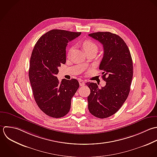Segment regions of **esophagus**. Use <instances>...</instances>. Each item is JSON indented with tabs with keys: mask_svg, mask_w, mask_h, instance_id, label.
<instances>
[{
	"mask_svg": "<svg viewBox=\"0 0 157 157\" xmlns=\"http://www.w3.org/2000/svg\"><path fill=\"white\" fill-rule=\"evenodd\" d=\"M79 83L80 86H84L85 85V82L82 79H79Z\"/></svg>",
	"mask_w": 157,
	"mask_h": 157,
	"instance_id": "obj_1",
	"label": "esophagus"
}]
</instances>
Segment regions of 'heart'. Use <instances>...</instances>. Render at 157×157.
I'll return each instance as SVG.
<instances>
[{
	"label": "heart",
	"mask_w": 157,
	"mask_h": 157,
	"mask_svg": "<svg viewBox=\"0 0 157 157\" xmlns=\"http://www.w3.org/2000/svg\"><path fill=\"white\" fill-rule=\"evenodd\" d=\"M82 46L86 52H87L93 49L97 50L98 49L97 44L91 40H86L82 42ZM73 50V47H71L70 48H69L67 53L68 56H70L72 53Z\"/></svg>",
	"instance_id": "b5f03b06"
}]
</instances>
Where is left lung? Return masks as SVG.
I'll return each mask as SVG.
<instances>
[{
  "label": "left lung",
  "mask_w": 157,
  "mask_h": 157,
  "mask_svg": "<svg viewBox=\"0 0 157 157\" xmlns=\"http://www.w3.org/2000/svg\"><path fill=\"white\" fill-rule=\"evenodd\" d=\"M100 42L104 54L99 69L106 82L99 88L97 83L87 82L90 94L87 97L89 112L95 117L105 119L118 111L127 100L132 84L133 67L129 49L119 35L109 32L89 34Z\"/></svg>",
  "instance_id": "1"
}]
</instances>
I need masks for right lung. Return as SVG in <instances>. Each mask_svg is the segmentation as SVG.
I'll use <instances>...</instances> for the list:
<instances>
[{
  "instance_id": "1",
  "label": "right lung",
  "mask_w": 157,
  "mask_h": 157,
  "mask_svg": "<svg viewBox=\"0 0 157 157\" xmlns=\"http://www.w3.org/2000/svg\"><path fill=\"white\" fill-rule=\"evenodd\" d=\"M81 33L53 29L42 35L33 49L29 80L35 102L49 117L60 118L67 114L71 100L79 87L76 79L60 82L56 75L58 68L66 63V46Z\"/></svg>"
}]
</instances>
